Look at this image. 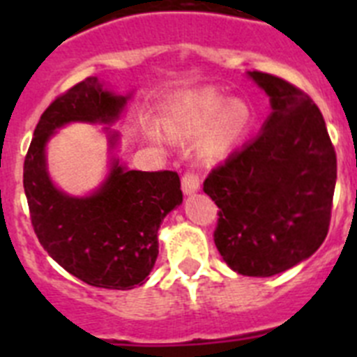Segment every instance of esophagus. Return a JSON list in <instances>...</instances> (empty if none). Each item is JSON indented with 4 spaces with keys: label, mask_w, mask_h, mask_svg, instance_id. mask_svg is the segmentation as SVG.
<instances>
[{
    "label": "esophagus",
    "mask_w": 357,
    "mask_h": 357,
    "mask_svg": "<svg viewBox=\"0 0 357 357\" xmlns=\"http://www.w3.org/2000/svg\"><path fill=\"white\" fill-rule=\"evenodd\" d=\"M198 189H200V176H198V173L195 169H188L182 175V191L185 195H191L195 191H198Z\"/></svg>",
    "instance_id": "esophagus-1"
}]
</instances>
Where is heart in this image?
<instances>
[{
  "label": "heart",
  "instance_id": "heart-1",
  "mask_svg": "<svg viewBox=\"0 0 357 357\" xmlns=\"http://www.w3.org/2000/svg\"><path fill=\"white\" fill-rule=\"evenodd\" d=\"M250 123V109L241 100L227 102L214 89L193 91L176 98L172 107V125L185 135H200L213 127L206 139L211 155L222 153L238 141Z\"/></svg>",
  "mask_w": 357,
  "mask_h": 357
}]
</instances>
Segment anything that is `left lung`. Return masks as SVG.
Instances as JSON below:
<instances>
[{
    "instance_id": "left-lung-1",
    "label": "left lung",
    "mask_w": 357,
    "mask_h": 357,
    "mask_svg": "<svg viewBox=\"0 0 357 357\" xmlns=\"http://www.w3.org/2000/svg\"><path fill=\"white\" fill-rule=\"evenodd\" d=\"M272 114L255 139L230 151L204 181L218 206L214 243L234 272L272 277L318 250L327 236L336 151L317 103L263 71Z\"/></svg>"
}]
</instances>
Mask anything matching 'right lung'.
I'll return each mask as SVG.
<instances>
[{
	"label": "right lung",
	"instance_id": "add662e5",
	"mask_svg": "<svg viewBox=\"0 0 357 357\" xmlns=\"http://www.w3.org/2000/svg\"><path fill=\"white\" fill-rule=\"evenodd\" d=\"M125 103L96 77L73 85L40 116L23 168L31 227L44 250L85 284L105 289L143 284L159 255L160 222L182 202L181 176L169 169L127 172L114 162L100 191L73 198L50 181L44 146L69 121H114Z\"/></svg>",
	"mask_w": 357,
	"mask_h": 357
}]
</instances>
